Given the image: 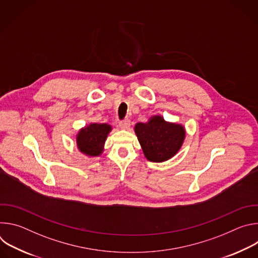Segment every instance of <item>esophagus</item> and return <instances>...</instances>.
<instances>
[{"instance_id": "34e87169", "label": "esophagus", "mask_w": 258, "mask_h": 258, "mask_svg": "<svg viewBox=\"0 0 258 258\" xmlns=\"http://www.w3.org/2000/svg\"><path fill=\"white\" fill-rule=\"evenodd\" d=\"M130 125H131V120H128V119H123V120L119 121V126L122 130H127L130 127Z\"/></svg>"}]
</instances>
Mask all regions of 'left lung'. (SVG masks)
<instances>
[{
    "label": "left lung",
    "instance_id": "8db88e82",
    "mask_svg": "<svg viewBox=\"0 0 258 258\" xmlns=\"http://www.w3.org/2000/svg\"><path fill=\"white\" fill-rule=\"evenodd\" d=\"M135 132L146 158L153 162H162L174 156L186 134L182 125L166 122L161 116L137 123Z\"/></svg>",
    "mask_w": 258,
    "mask_h": 258
}]
</instances>
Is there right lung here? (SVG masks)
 Masks as SVG:
<instances>
[{"label":"right lung","mask_w":258,"mask_h":258,"mask_svg":"<svg viewBox=\"0 0 258 258\" xmlns=\"http://www.w3.org/2000/svg\"><path fill=\"white\" fill-rule=\"evenodd\" d=\"M110 131L111 126L107 123H91L82 128L77 136L80 151L89 156H99Z\"/></svg>","instance_id":"1"}]
</instances>
